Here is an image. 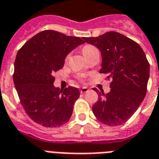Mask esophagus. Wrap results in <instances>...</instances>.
<instances>
[{
    "mask_svg": "<svg viewBox=\"0 0 159 159\" xmlns=\"http://www.w3.org/2000/svg\"><path fill=\"white\" fill-rule=\"evenodd\" d=\"M89 90L87 87H83V88L80 89V93H86V92H88Z\"/></svg>",
    "mask_w": 159,
    "mask_h": 159,
    "instance_id": "esophagus-1",
    "label": "esophagus"
}]
</instances>
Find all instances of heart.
I'll return each instance as SVG.
<instances>
[{"instance_id": "b5f03b06", "label": "heart", "mask_w": 159, "mask_h": 159, "mask_svg": "<svg viewBox=\"0 0 159 159\" xmlns=\"http://www.w3.org/2000/svg\"><path fill=\"white\" fill-rule=\"evenodd\" d=\"M93 50H96V48L93 47L92 45H86V46H84V47L83 48V54L86 57V56H87L91 51H93Z\"/></svg>"}]
</instances>
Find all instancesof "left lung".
Segmentation results:
<instances>
[{"label":"left lung","instance_id":"8db88e82","mask_svg":"<svg viewBox=\"0 0 159 159\" xmlns=\"http://www.w3.org/2000/svg\"><path fill=\"white\" fill-rule=\"evenodd\" d=\"M84 41L101 52L100 73L112 78L106 94L96 91L99 99L92 107L103 124L117 126L131 118L143 102L149 79V64L138 43L120 33L109 31L99 37H84Z\"/></svg>","mask_w":159,"mask_h":159}]
</instances>
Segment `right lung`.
<instances>
[{
  "mask_svg": "<svg viewBox=\"0 0 159 159\" xmlns=\"http://www.w3.org/2000/svg\"><path fill=\"white\" fill-rule=\"evenodd\" d=\"M84 40L55 30H44L30 39L17 52L13 80L22 106L33 121L55 128L70 120L80 90L54 86V74L65 59Z\"/></svg>",
  "mask_w": 159,
  "mask_h": 159,
  "instance_id": "add662e5",
  "label": "right lung"
}]
</instances>
